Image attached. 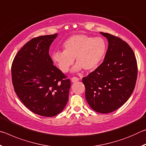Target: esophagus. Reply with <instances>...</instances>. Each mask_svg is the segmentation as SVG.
I'll return each mask as SVG.
<instances>
[{"mask_svg":"<svg viewBox=\"0 0 146 146\" xmlns=\"http://www.w3.org/2000/svg\"><path fill=\"white\" fill-rule=\"evenodd\" d=\"M78 80H79V78H77V77H73V78H71V82H73V83L78 82Z\"/></svg>","mask_w":146,"mask_h":146,"instance_id":"1","label":"esophagus"}]
</instances>
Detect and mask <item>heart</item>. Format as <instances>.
I'll return each mask as SVG.
<instances>
[{"instance_id":"obj_1","label":"heart","mask_w":146,"mask_h":146,"mask_svg":"<svg viewBox=\"0 0 146 146\" xmlns=\"http://www.w3.org/2000/svg\"><path fill=\"white\" fill-rule=\"evenodd\" d=\"M64 51H54L51 58L60 70L67 73L75 59L76 64L73 72H78L84 69L91 71L97 69L105 57L107 44L102 37H94L85 34L71 36L62 44Z\"/></svg>"}]
</instances>
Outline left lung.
I'll use <instances>...</instances> for the list:
<instances>
[{
    "mask_svg": "<svg viewBox=\"0 0 146 146\" xmlns=\"http://www.w3.org/2000/svg\"><path fill=\"white\" fill-rule=\"evenodd\" d=\"M108 39V48L103 62L82 78L86 99L94 111L113 112L129 99L137 78V63L131 47L122 39L100 32Z\"/></svg>",
    "mask_w": 146,
    "mask_h": 146,
    "instance_id": "obj_1",
    "label": "left lung"
}]
</instances>
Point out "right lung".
Instances as JSON below:
<instances>
[{"label": "right lung", "instance_id": "obj_1", "mask_svg": "<svg viewBox=\"0 0 146 146\" xmlns=\"http://www.w3.org/2000/svg\"><path fill=\"white\" fill-rule=\"evenodd\" d=\"M57 33L27 42L15 56L11 75L14 90L24 106L35 114L53 117L67 104L70 79L53 65L49 46Z\"/></svg>", "mask_w": 146, "mask_h": 146}]
</instances>
